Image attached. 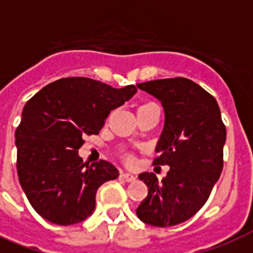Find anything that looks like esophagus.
I'll return each instance as SVG.
<instances>
[{
	"label": "esophagus",
	"instance_id": "34e87169",
	"mask_svg": "<svg viewBox=\"0 0 253 253\" xmlns=\"http://www.w3.org/2000/svg\"><path fill=\"white\" fill-rule=\"evenodd\" d=\"M121 177H122L123 180L128 181V182H130V181H134L135 180V176H134V174H132V173L125 172V173H122V174H121Z\"/></svg>",
	"mask_w": 253,
	"mask_h": 253
}]
</instances>
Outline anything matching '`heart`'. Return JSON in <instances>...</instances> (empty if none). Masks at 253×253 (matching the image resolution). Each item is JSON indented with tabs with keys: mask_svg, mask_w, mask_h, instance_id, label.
Instances as JSON below:
<instances>
[{
	"mask_svg": "<svg viewBox=\"0 0 253 253\" xmlns=\"http://www.w3.org/2000/svg\"><path fill=\"white\" fill-rule=\"evenodd\" d=\"M125 162H126V163H128V164H131V163L134 162V159L131 158L130 155H127L126 158H125Z\"/></svg>",
	"mask_w": 253,
	"mask_h": 253,
	"instance_id": "b5f03b06",
	"label": "heart"
}]
</instances>
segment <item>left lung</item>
<instances>
[{
	"label": "left lung",
	"instance_id": "8db88e82",
	"mask_svg": "<svg viewBox=\"0 0 253 253\" xmlns=\"http://www.w3.org/2000/svg\"><path fill=\"white\" fill-rule=\"evenodd\" d=\"M162 101L166 125L155 166H169L159 182L154 173H140L148 194L136 209L142 222L169 227L192 218L210 197L223 168L224 126L216 99L185 77L138 84Z\"/></svg>",
	"mask_w": 253,
	"mask_h": 253
}]
</instances>
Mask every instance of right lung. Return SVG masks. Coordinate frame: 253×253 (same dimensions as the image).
Instances as JSON below:
<instances>
[{
    "instance_id": "right-lung-1",
    "label": "right lung",
    "mask_w": 253,
    "mask_h": 253,
    "mask_svg": "<svg viewBox=\"0 0 253 253\" xmlns=\"http://www.w3.org/2000/svg\"><path fill=\"white\" fill-rule=\"evenodd\" d=\"M136 90L135 85L115 89L87 77H67L27 101L15 131L17 173L39 215L69 226L93 212L95 193L103 182L118 177V169L106 160L84 163L79 148Z\"/></svg>"
}]
</instances>
